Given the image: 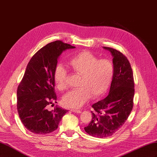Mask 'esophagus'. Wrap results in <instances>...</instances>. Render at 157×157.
<instances>
[{
	"mask_svg": "<svg viewBox=\"0 0 157 157\" xmlns=\"http://www.w3.org/2000/svg\"><path fill=\"white\" fill-rule=\"evenodd\" d=\"M72 112H74V113H80L82 112V111L80 110H77V109H71V110Z\"/></svg>",
	"mask_w": 157,
	"mask_h": 157,
	"instance_id": "34e87169",
	"label": "esophagus"
}]
</instances>
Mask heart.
I'll return each instance as SVG.
<instances>
[{"mask_svg": "<svg viewBox=\"0 0 157 157\" xmlns=\"http://www.w3.org/2000/svg\"><path fill=\"white\" fill-rule=\"evenodd\" d=\"M68 67L75 74L80 75L78 88L71 90L62 99L63 106L80 108L91 96L96 98L105 92L113 77L114 66L107 59H99L90 51H82L75 54L68 61ZM67 71L61 65H58L54 72L56 88L63 91L66 88Z\"/></svg>", "mask_w": 157, "mask_h": 157, "instance_id": "1", "label": "heart"}]
</instances>
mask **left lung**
<instances>
[{"label": "left lung", "instance_id": "1", "mask_svg": "<svg viewBox=\"0 0 157 157\" xmlns=\"http://www.w3.org/2000/svg\"><path fill=\"white\" fill-rule=\"evenodd\" d=\"M113 57L114 73L108 96L92 105V118L84 130L103 138L112 136L124 124L134 105V81L129 61L122 52L103 47Z\"/></svg>", "mask_w": 157, "mask_h": 157}]
</instances>
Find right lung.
Masks as SVG:
<instances>
[{
	"instance_id": "right-lung-1",
	"label": "right lung",
	"mask_w": 157,
	"mask_h": 157,
	"mask_svg": "<svg viewBox=\"0 0 157 157\" xmlns=\"http://www.w3.org/2000/svg\"><path fill=\"white\" fill-rule=\"evenodd\" d=\"M75 48L61 40L52 42L36 52L28 63L17 90V109L23 124L34 134L54 132L68 111L57 106L49 111L48 106L57 99L54 72L59 56Z\"/></svg>"
}]
</instances>
